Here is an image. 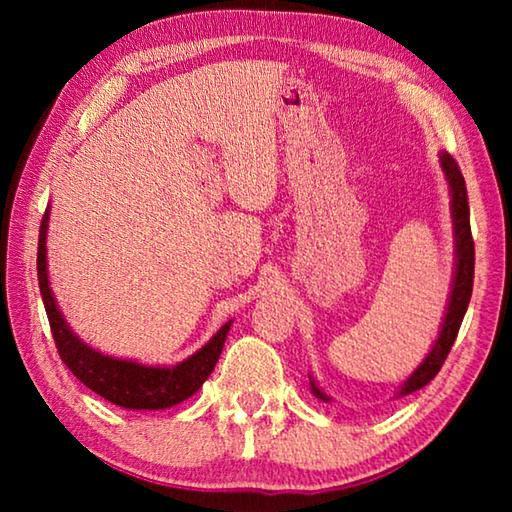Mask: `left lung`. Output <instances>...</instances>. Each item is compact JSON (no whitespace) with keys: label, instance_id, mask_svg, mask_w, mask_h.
<instances>
[{"label":"left lung","instance_id":"8db88e82","mask_svg":"<svg viewBox=\"0 0 512 512\" xmlns=\"http://www.w3.org/2000/svg\"><path fill=\"white\" fill-rule=\"evenodd\" d=\"M440 164L449 180V192H452V216H454V232H456V275L452 284V296H449L447 314L443 320V329H440L438 341L433 343L431 352L427 354L418 370L404 381L400 395H409L413 391H420L422 386H427L429 381L438 375V370L443 368L449 350L461 329L463 316L470 305L472 298V284H474V239L470 230V203H467V189L465 178L461 169H458L456 160L449 153L440 155ZM311 391L318 400H329L325 393L318 391V386L311 381Z\"/></svg>","mask_w":512,"mask_h":512}]
</instances>
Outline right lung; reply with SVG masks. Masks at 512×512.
<instances>
[{
	"label": "right lung",
	"instance_id": "right-lung-1",
	"mask_svg": "<svg viewBox=\"0 0 512 512\" xmlns=\"http://www.w3.org/2000/svg\"><path fill=\"white\" fill-rule=\"evenodd\" d=\"M47 221L49 210L42 216L40 237H38V284L40 296L45 302V311L49 318L51 336L56 341V350L65 366L74 372L76 379H81L85 386L108 402L124 406V409L137 411H158L169 409L173 404H180L187 397H192L203 381L210 377L216 361L221 357L225 336H228L230 323H225L219 332L212 336V341L205 348L198 350L192 357L173 368H151L135 361L112 359L92 350L76 336L65 318L60 316L56 307L54 293L49 289L47 280Z\"/></svg>",
	"mask_w": 512,
	"mask_h": 512
}]
</instances>
